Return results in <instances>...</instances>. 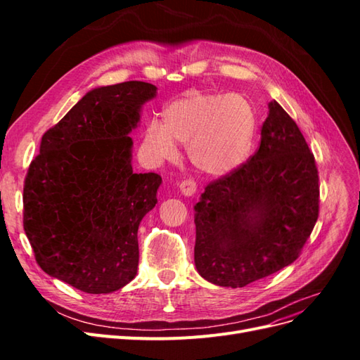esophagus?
I'll return each mask as SVG.
<instances>
[{"instance_id":"1","label":"esophagus","mask_w":360,"mask_h":360,"mask_svg":"<svg viewBox=\"0 0 360 360\" xmlns=\"http://www.w3.org/2000/svg\"><path fill=\"white\" fill-rule=\"evenodd\" d=\"M180 192L184 197H192V195L197 192V183L193 180H183L180 183Z\"/></svg>"}]
</instances>
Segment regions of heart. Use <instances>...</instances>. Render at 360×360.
<instances>
[{
    "mask_svg": "<svg viewBox=\"0 0 360 360\" xmlns=\"http://www.w3.org/2000/svg\"><path fill=\"white\" fill-rule=\"evenodd\" d=\"M165 123L151 120L144 130V150L156 162L177 156L186 144L188 159L205 176L233 172L246 159L255 136L254 106L242 94L192 91L163 111Z\"/></svg>",
    "mask_w": 360,
    "mask_h": 360,
    "instance_id": "obj_1",
    "label": "heart"
}]
</instances>
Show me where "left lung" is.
<instances>
[{
  "mask_svg": "<svg viewBox=\"0 0 360 360\" xmlns=\"http://www.w3.org/2000/svg\"><path fill=\"white\" fill-rule=\"evenodd\" d=\"M314 155L276 101L257 153L207 184L195 204V267L219 287L240 288L276 274L300 254L319 217Z\"/></svg>",
  "mask_w": 360,
  "mask_h": 360,
  "instance_id": "left-lung-1",
  "label": "left lung"
}]
</instances>
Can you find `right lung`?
Segmentation results:
<instances>
[{
    "instance_id": "right-lung-1",
    "label": "right lung",
    "mask_w": 360,
    "mask_h": 360,
    "mask_svg": "<svg viewBox=\"0 0 360 360\" xmlns=\"http://www.w3.org/2000/svg\"><path fill=\"white\" fill-rule=\"evenodd\" d=\"M153 84L90 90L43 135L24 186V230L43 271L90 294L136 276L138 226L155 209L159 174H135L134 141Z\"/></svg>"
}]
</instances>
